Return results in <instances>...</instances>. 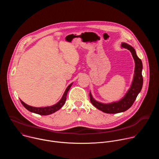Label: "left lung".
Instances as JSON below:
<instances>
[{
  "label": "left lung",
  "instance_id": "left-lung-1",
  "mask_svg": "<svg viewBox=\"0 0 159 159\" xmlns=\"http://www.w3.org/2000/svg\"><path fill=\"white\" fill-rule=\"evenodd\" d=\"M121 46L130 51L134 61L133 78L128 91L119 101L109 103H103L96 101L93 98L90 91L89 94L90 102L94 106L102 112L109 113V114H115V113L122 112L128 110L134 103L136 98L140 93L143 85V77L142 74L143 64L142 60L138 57L135 50L131 45L126 43H122Z\"/></svg>",
  "mask_w": 159,
  "mask_h": 159
}]
</instances>
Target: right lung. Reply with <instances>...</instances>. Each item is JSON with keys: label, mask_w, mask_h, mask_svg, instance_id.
Returning <instances> with one entry per match:
<instances>
[{"label": "right lung", "mask_w": 159, "mask_h": 159, "mask_svg": "<svg viewBox=\"0 0 159 159\" xmlns=\"http://www.w3.org/2000/svg\"><path fill=\"white\" fill-rule=\"evenodd\" d=\"M72 84H73V83H71L69 86L66 87L65 91L64 92L61 99L57 104H55L53 106H51L36 107H33V106L26 104L21 99H20V101L26 109H28V111H30L31 112H34V113H36V114L40 115H51V114H52V113H54L55 112L58 111L65 104L67 93H68V92H69V90L70 89Z\"/></svg>", "instance_id": "obj_1"}]
</instances>
